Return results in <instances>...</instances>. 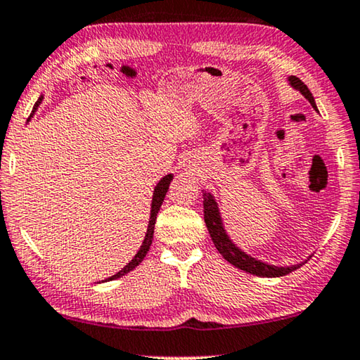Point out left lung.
<instances>
[{
    "label": "left lung",
    "instance_id": "1",
    "mask_svg": "<svg viewBox=\"0 0 360 360\" xmlns=\"http://www.w3.org/2000/svg\"><path fill=\"white\" fill-rule=\"evenodd\" d=\"M288 82L292 89L299 90L305 98L309 100V103L314 106L315 111L317 110V105H315V98L310 94V90L307 89L302 80L297 79L296 76H289ZM203 218H205V224L208 233H210V238L213 240L214 248L218 249L219 254L223 255V259L229 262V264L234 265L239 270H244L250 273V275L255 276H262V278H278V276H284L289 275V273L297 270V268L302 266L305 262H300L297 265H291V266H278V265H270L264 260L255 259L248 252H244L240 248H238V244H234V240L229 238V234L226 233V228L223 224V218H221V212H219L218 202L214 200V197L212 192L203 191Z\"/></svg>",
    "mask_w": 360,
    "mask_h": 360
}]
</instances>
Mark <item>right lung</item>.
Masks as SVG:
<instances>
[{
  "label": "right lung",
  "mask_w": 360,
  "mask_h": 360,
  "mask_svg": "<svg viewBox=\"0 0 360 360\" xmlns=\"http://www.w3.org/2000/svg\"><path fill=\"white\" fill-rule=\"evenodd\" d=\"M41 100H43V95H40L39 100H37V103H35V106H34V111H32V116H34L35 110H39V105L41 103ZM29 120H30V117H29ZM171 181H173V174H166V176H163L162 179L158 181V184L155 186L153 195H152V208H150L148 226H147V233H146V238H143V243H142V245H141V249L137 250V254L134 255V259H132L131 262H129V264H127L124 268H122V270L117 271L116 275L106 278V280H105L103 283L117 280V278L124 276L126 273L134 270V268H136L139 264H141V262H142L143 259H146L147 252H148L150 245H152V240H153V229H155V221H157V214H158V212H160V207H162V203H163V200H165L166 192H168V189H169Z\"/></svg>",
  "instance_id": "obj_1"
}]
</instances>
